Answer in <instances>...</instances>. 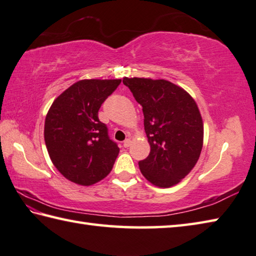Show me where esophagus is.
I'll return each mask as SVG.
<instances>
[{
  "label": "esophagus",
  "mask_w": 256,
  "mask_h": 256,
  "mask_svg": "<svg viewBox=\"0 0 256 256\" xmlns=\"http://www.w3.org/2000/svg\"><path fill=\"white\" fill-rule=\"evenodd\" d=\"M130 145H131V140L126 138V140H125V141L123 142V146H124V148H128Z\"/></svg>",
  "instance_id": "obj_1"
}]
</instances>
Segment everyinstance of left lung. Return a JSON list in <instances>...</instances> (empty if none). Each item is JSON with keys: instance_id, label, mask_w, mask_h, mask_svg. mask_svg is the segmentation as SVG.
Segmentation results:
<instances>
[{"instance_id": "8db88e82", "label": "left lung", "mask_w": 256, "mask_h": 256, "mask_svg": "<svg viewBox=\"0 0 256 256\" xmlns=\"http://www.w3.org/2000/svg\"><path fill=\"white\" fill-rule=\"evenodd\" d=\"M142 105L144 130L151 146L138 162L143 176L158 188H171L192 171L203 148L204 128L194 98L166 80L123 78Z\"/></svg>"}]
</instances>
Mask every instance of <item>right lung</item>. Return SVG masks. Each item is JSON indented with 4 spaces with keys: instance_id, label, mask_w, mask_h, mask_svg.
<instances>
[{
    "instance_id": "add662e5",
    "label": "right lung",
    "mask_w": 256,
    "mask_h": 256,
    "mask_svg": "<svg viewBox=\"0 0 256 256\" xmlns=\"http://www.w3.org/2000/svg\"><path fill=\"white\" fill-rule=\"evenodd\" d=\"M121 80H81L54 100L45 118L44 140L54 166L83 186L111 172L120 148L108 138L98 110Z\"/></svg>"
}]
</instances>
